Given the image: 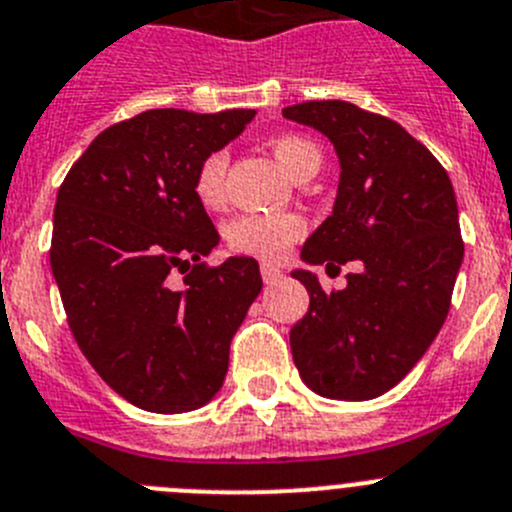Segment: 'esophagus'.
I'll list each match as a JSON object with an SVG mask.
<instances>
[{"mask_svg": "<svg viewBox=\"0 0 512 512\" xmlns=\"http://www.w3.org/2000/svg\"><path fill=\"white\" fill-rule=\"evenodd\" d=\"M260 272H262V280H265V285H275L283 280V270L275 265H262Z\"/></svg>", "mask_w": 512, "mask_h": 512, "instance_id": "esophagus-1", "label": "esophagus"}]
</instances>
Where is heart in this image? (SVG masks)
<instances>
[{
	"mask_svg": "<svg viewBox=\"0 0 512 512\" xmlns=\"http://www.w3.org/2000/svg\"><path fill=\"white\" fill-rule=\"evenodd\" d=\"M272 154L290 176H298L310 164H321V151L303 136H280L272 141ZM224 176H227V154L214 151L199 164L194 176V191L199 202L214 207L224 197ZM305 234V222L298 214H240L229 219L224 227V240L229 250L257 260H283L290 247Z\"/></svg>",
	"mask_w": 512,
	"mask_h": 512,
	"instance_id": "heart-1",
	"label": "heart"
}]
</instances>
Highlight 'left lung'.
Here are the masks:
<instances>
[{
  "mask_svg": "<svg viewBox=\"0 0 512 512\" xmlns=\"http://www.w3.org/2000/svg\"><path fill=\"white\" fill-rule=\"evenodd\" d=\"M321 131L341 164L333 214L303 245L308 265L356 262L343 290L326 293L310 270L293 278L310 295L290 331L300 379L328 399L364 401L399 384L450 313L462 245L447 171L396 121L346 100L283 108Z\"/></svg>",
  "mask_w": 512,
  "mask_h": 512,
  "instance_id": "left-lung-1",
  "label": "left lung"
}]
</instances>
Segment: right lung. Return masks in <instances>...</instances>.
<instances>
[{"label":"right lung","mask_w":512,"mask_h":512,"mask_svg":"<svg viewBox=\"0 0 512 512\" xmlns=\"http://www.w3.org/2000/svg\"><path fill=\"white\" fill-rule=\"evenodd\" d=\"M252 118L143 111L98 133L57 191L50 265L70 331L133 407L191 412L222 389L262 278L252 257L202 262L219 234L194 176Z\"/></svg>","instance_id":"right-lung-1"}]
</instances>
